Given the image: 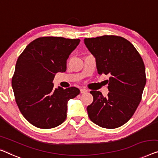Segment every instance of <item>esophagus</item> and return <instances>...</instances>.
Listing matches in <instances>:
<instances>
[{"mask_svg": "<svg viewBox=\"0 0 158 158\" xmlns=\"http://www.w3.org/2000/svg\"><path fill=\"white\" fill-rule=\"evenodd\" d=\"M88 93V90H86V89L85 88L81 89V93H82V94H84V93Z\"/></svg>", "mask_w": 158, "mask_h": 158, "instance_id": "obj_1", "label": "esophagus"}]
</instances>
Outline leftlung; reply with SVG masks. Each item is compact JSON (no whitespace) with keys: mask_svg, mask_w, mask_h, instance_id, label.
I'll return each mask as SVG.
<instances>
[{"mask_svg":"<svg viewBox=\"0 0 158 158\" xmlns=\"http://www.w3.org/2000/svg\"><path fill=\"white\" fill-rule=\"evenodd\" d=\"M86 47L96 59L98 74L110 75L106 98L92 90L93 101L87 107L89 118L105 128H117L135 112L146 83L145 68L140 55L125 38L102 35L85 38Z\"/></svg>","mask_w":158,"mask_h":158,"instance_id":"obj_1","label":"left lung"}]
</instances>
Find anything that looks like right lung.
Instances as JSON below:
<instances>
[{
    "label": "right lung",
    "mask_w": 158,
    "mask_h": 158,
    "mask_svg": "<svg viewBox=\"0 0 158 158\" xmlns=\"http://www.w3.org/2000/svg\"><path fill=\"white\" fill-rule=\"evenodd\" d=\"M80 39L46 36L34 40L18 57L12 77L15 102L30 123L42 129L62 124L67 102L80 93L75 87L54 88L57 73L66 70L67 59Z\"/></svg>",
    "instance_id": "obj_1"
}]
</instances>
